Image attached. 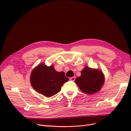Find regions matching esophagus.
<instances>
[{
    "mask_svg": "<svg viewBox=\"0 0 131 131\" xmlns=\"http://www.w3.org/2000/svg\"><path fill=\"white\" fill-rule=\"evenodd\" d=\"M70 80H71V81H74L75 80V77H72V78H71L70 79Z\"/></svg>",
    "mask_w": 131,
    "mask_h": 131,
    "instance_id": "esophagus-1",
    "label": "esophagus"
}]
</instances>
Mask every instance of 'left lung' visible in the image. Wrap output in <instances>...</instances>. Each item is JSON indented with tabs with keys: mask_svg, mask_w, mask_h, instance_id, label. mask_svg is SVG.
Here are the masks:
<instances>
[{
	"mask_svg": "<svg viewBox=\"0 0 131 131\" xmlns=\"http://www.w3.org/2000/svg\"><path fill=\"white\" fill-rule=\"evenodd\" d=\"M81 73V77L75 82L82 92L91 94L100 90L105 81L104 75L100 70L85 66Z\"/></svg>",
	"mask_w": 131,
	"mask_h": 131,
	"instance_id": "left-lung-1",
	"label": "left lung"
}]
</instances>
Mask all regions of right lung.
I'll list each match as a JSON object with an SVG mask.
<instances>
[{
	"label": "right lung",
	"mask_w": 131,
	"mask_h": 131,
	"mask_svg": "<svg viewBox=\"0 0 131 131\" xmlns=\"http://www.w3.org/2000/svg\"><path fill=\"white\" fill-rule=\"evenodd\" d=\"M69 80L64 72H57L53 66L39 65L32 72L30 81L33 88L47 97L58 93L64 83Z\"/></svg>",
	"instance_id": "right-lung-1"
}]
</instances>
